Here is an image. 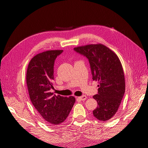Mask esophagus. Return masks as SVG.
I'll return each instance as SVG.
<instances>
[{
  "label": "esophagus",
  "mask_w": 148,
  "mask_h": 148,
  "mask_svg": "<svg viewBox=\"0 0 148 148\" xmlns=\"http://www.w3.org/2000/svg\"><path fill=\"white\" fill-rule=\"evenodd\" d=\"M78 99H79L80 101H84L85 99H86V96H85V95H83V96H82L78 97Z\"/></svg>",
  "instance_id": "1"
}]
</instances>
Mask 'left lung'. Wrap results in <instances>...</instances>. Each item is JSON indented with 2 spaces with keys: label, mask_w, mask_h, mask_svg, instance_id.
I'll return each instance as SVG.
<instances>
[{
  "label": "left lung",
  "mask_w": 148,
  "mask_h": 148,
  "mask_svg": "<svg viewBox=\"0 0 148 148\" xmlns=\"http://www.w3.org/2000/svg\"><path fill=\"white\" fill-rule=\"evenodd\" d=\"M89 60L93 80L99 83L98 93L93 96L97 107L93 115L101 121L112 118L118 110L125 91L122 64L112 51L101 44L74 48Z\"/></svg>",
  "instance_id": "obj_1"
}]
</instances>
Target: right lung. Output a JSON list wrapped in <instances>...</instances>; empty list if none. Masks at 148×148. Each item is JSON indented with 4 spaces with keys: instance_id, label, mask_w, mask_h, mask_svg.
<instances>
[{
    "instance_id": "obj_1",
    "label": "right lung",
    "mask_w": 148,
    "mask_h": 148,
    "mask_svg": "<svg viewBox=\"0 0 148 148\" xmlns=\"http://www.w3.org/2000/svg\"><path fill=\"white\" fill-rule=\"evenodd\" d=\"M62 50L47 51L36 55L28 64L26 72L29 98L33 105L49 126L64 122L75 102L73 96L69 97L53 95V65Z\"/></svg>"
}]
</instances>
